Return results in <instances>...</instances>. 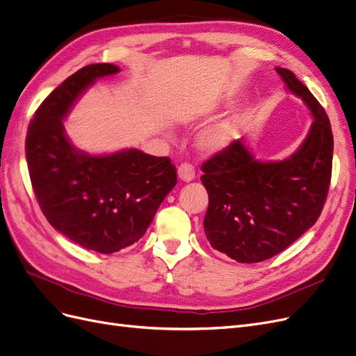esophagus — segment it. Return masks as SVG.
I'll return each instance as SVG.
<instances>
[{
	"label": "esophagus",
	"instance_id": "esophagus-1",
	"mask_svg": "<svg viewBox=\"0 0 356 356\" xmlns=\"http://www.w3.org/2000/svg\"><path fill=\"white\" fill-rule=\"evenodd\" d=\"M178 177H179V179L186 181V182L193 181V179H195V177H196L195 168H193L190 163H181L178 166Z\"/></svg>",
	"mask_w": 356,
	"mask_h": 356
}]
</instances>
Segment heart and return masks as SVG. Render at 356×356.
<instances>
[{
  "instance_id": "obj_1",
  "label": "heart",
  "mask_w": 356,
  "mask_h": 356,
  "mask_svg": "<svg viewBox=\"0 0 356 356\" xmlns=\"http://www.w3.org/2000/svg\"><path fill=\"white\" fill-rule=\"evenodd\" d=\"M234 136V126L230 122L220 123L208 129L199 138V147L207 153L220 152L224 147H227Z\"/></svg>"
}]
</instances>
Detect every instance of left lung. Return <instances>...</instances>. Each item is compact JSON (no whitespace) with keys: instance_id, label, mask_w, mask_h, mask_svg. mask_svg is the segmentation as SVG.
<instances>
[{"instance_id":"8db88e82","label":"left lung","mask_w":356,"mask_h":356,"mask_svg":"<svg viewBox=\"0 0 356 356\" xmlns=\"http://www.w3.org/2000/svg\"><path fill=\"white\" fill-rule=\"evenodd\" d=\"M276 71L314 115L303 144L285 160L260 161L238 139L202 165L204 233L213 250L239 263L264 261L296 242L319 218L330 188L328 115L293 71Z\"/></svg>"}]
</instances>
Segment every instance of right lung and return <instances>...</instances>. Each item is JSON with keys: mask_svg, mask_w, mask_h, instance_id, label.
I'll return each mask as SVG.
<instances>
[{"mask_svg": "<svg viewBox=\"0 0 356 356\" xmlns=\"http://www.w3.org/2000/svg\"><path fill=\"white\" fill-rule=\"evenodd\" d=\"M120 68L92 63L42 101L26 134L25 153L37 202L47 221L86 250L113 254L138 242L177 184L169 157L131 148L93 156L75 148L62 118L96 80Z\"/></svg>", "mask_w": 356, "mask_h": 356, "instance_id": "1", "label": "right lung"}]
</instances>
